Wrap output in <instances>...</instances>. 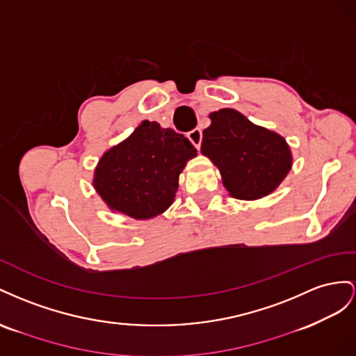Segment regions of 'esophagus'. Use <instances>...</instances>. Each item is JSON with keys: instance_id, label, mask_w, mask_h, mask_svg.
<instances>
[{"instance_id": "34e87169", "label": "esophagus", "mask_w": 356, "mask_h": 356, "mask_svg": "<svg viewBox=\"0 0 356 356\" xmlns=\"http://www.w3.org/2000/svg\"><path fill=\"white\" fill-rule=\"evenodd\" d=\"M188 138L191 140L192 145H194L197 149H200V146H201V138H202L201 129H200V128H195V129L189 131V133H188Z\"/></svg>"}]
</instances>
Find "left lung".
Masks as SVG:
<instances>
[{"mask_svg":"<svg viewBox=\"0 0 356 356\" xmlns=\"http://www.w3.org/2000/svg\"><path fill=\"white\" fill-rule=\"evenodd\" d=\"M201 154L210 158L231 197L258 200L276 189L292 167L286 140L258 127L234 108L210 113Z\"/></svg>","mask_w":356,"mask_h":356,"instance_id":"8db88e82","label":"left lung"}]
</instances>
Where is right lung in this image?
I'll return each mask as SVG.
<instances>
[{"instance_id":"obj_1","label":"right lung","mask_w":356,"mask_h":356,"mask_svg":"<svg viewBox=\"0 0 356 356\" xmlns=\"http://www.w3.org/2000/svg\"><path fill=\"white\" fill-rule=\"evenodd\" d=\"M197 149L175 129L143 120L127 140L101 156L94 188L106 204L134 219H150L175 201L179 175Z\"/></svg>"}]
</instances>
